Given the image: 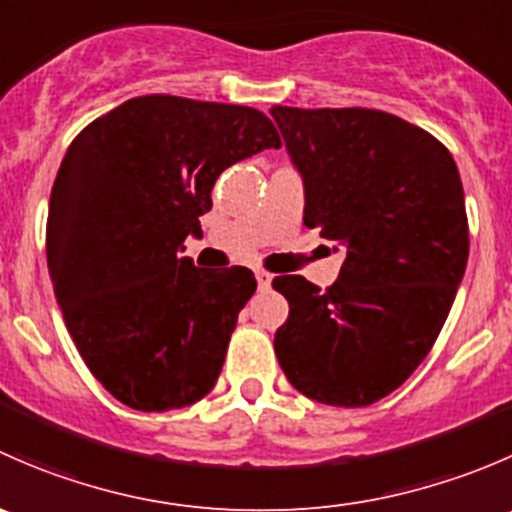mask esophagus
Masks as SVG:
<instances>
[{"label":"esophagus","mask_w":512,"mask_h":512,"mask_svg":"<svg viewBox=\"0 0 512 512\" xmlns=\"http://www.w3.org/2000/svg\"><path fill=\"white\" fill-rule=\"evenodd\" d=\"M255 280H257V287H260V289H267L272 285V275H270V272H265V270H257Z\"/></svg>","instance_id":"obj_1"}]
</instances>
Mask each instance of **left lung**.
I'll use <instances>...</instances> for the list:
<instances>
[{"label": "left lung", "instance_id": "left-lung-1", "mask_svg": "<svg viewBox=\"0 0 512 512\" xmlns=\"http://www.w3.org/2000/svg\"><path fill=\"white\" fill-rule=\"evenodd\" d=\"M270 113L302 175L304 225L344 252L324 292L299 275L275 277L289 302L277 361L312 401L369 406L426 359L466 272L456 160L431 133L374 108Z\"/></svg>", "mask_w": 512, "mask_h": 512}]
</instances>
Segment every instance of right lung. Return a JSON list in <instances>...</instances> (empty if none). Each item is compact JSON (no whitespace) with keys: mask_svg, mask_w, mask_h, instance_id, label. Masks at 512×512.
I'll use <instances>...</instances> for the list:
<instances>
[{"mask_svg":"<svg viewBox=\"0 0 512 512\" xmlns=\"http://www.w3.org/2000/svg\"><path fill=\"white\" fill-rule=\"evenodd\" d=\"M280 146L257 108L165 94L121 103L69 146L49 200V275L76 349L121 404L183 409L215 386L257 282L180 252L203 235L218 175Z\"/></svg>","mask_w":512,"mask_h":512,"instance_id":"add662e5","label":"right lung"}]
</instances>
